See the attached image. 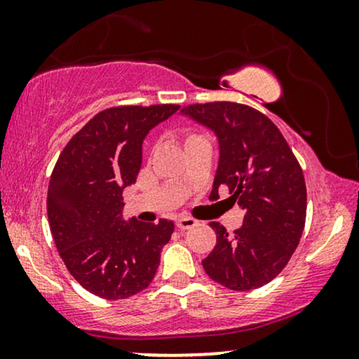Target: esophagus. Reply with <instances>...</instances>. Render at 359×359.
<instances>
[{"mask_svg": "<svg viewBox=\"0 0 359 359\" xmlns=\"http://www.w3.org/2000/svg\"><path fill=\"white\" fill-rule=\"evenodd\" d=\"M194 225H198V220L191 219V217H180L178 220H176V227H178L180 230L191 229V227H194Z\"/></svg>", "mask_w": 359, "mask_h": 359, "instance_id": "obj_1", "label": "esophagus"}]
</instances>
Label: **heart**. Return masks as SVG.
Listing matches in <instances>:
<instances>
[{
    "label": "heart",
    "mask_w": 359,
    "mask_h": 359,
    "mask_svg": "<svg viewBox=\"0 0 359 359\" xmlns=\"http://www.w3.org/2000/svg\"><path fill=\"white\" fill-rule=\"evenodd\" d=\"M199 134H196V132H186L184 134V140H186V144H188V142H191V140H194V139H199Z\"/></svg>",
    "instance_id": "b5f03b06"
}]
</instances>
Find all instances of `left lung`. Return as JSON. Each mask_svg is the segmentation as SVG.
I'll return each mask as SVG.
<instances>
[{
    "label": "left lung",
    "mask_w": 359,
    "mask_h": 359,
    "mask_svg": "<svg viewBox=\"0 0 359 359\" xmlns=\"http://www.w3.org/2000/svg\"><path fill=\"white\" fill-rule=\"evenodd\" d=\"M184 114L217 134L220 161L209 199L227 188L245 210L229 235L209 222L217 243L203 259L210 279L232 291H252L283 271L302 237L307 189L301 165L274 122L252 106L232 101L196 102Z\"/></svg>",
    "instance_id": "1"
}]
</instances>
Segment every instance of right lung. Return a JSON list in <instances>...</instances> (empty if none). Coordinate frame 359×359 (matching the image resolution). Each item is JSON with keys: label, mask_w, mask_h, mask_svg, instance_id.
Wrapping results in <instances>:
<instances>
[{"label": "right lung", "mask_w": 359, "mask_h": 359, "mask_svg": "<svg viewBox=\"0 0 359 359\" xmlns=\"http://www.w3.org/2000/svg\"><path fill=\"white\" fill-rule=\"evenodd\" d=\"M178 104L117 106L68 140L50 175L47 215L58 255L97 297L127 299L149 287L175 224L122 220V191L135 183L142 142Z\"/></svg>", "instance_id": "1"}]
</instances>
